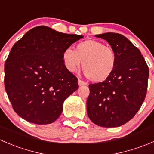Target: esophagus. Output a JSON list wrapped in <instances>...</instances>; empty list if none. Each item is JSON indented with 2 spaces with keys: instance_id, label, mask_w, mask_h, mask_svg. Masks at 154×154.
Instances as JSON below:
<instances>
[{
  "instance_id": "esophagus-1",
  "label": "esophagus",
  "mask_w": 154,
  "mask_h": 154,
  "mask_svg": "<svg viewBox=\"0 0 154 154\" xmlns=\"http://www.w3.org/2000/svg\"><path fill=\"white\" fill-rule=\"evenodd\" d=\"M86 83H85V82H83V80H78V85L80 86H85V85H86Z\"/></svg>"
}]
</instances>
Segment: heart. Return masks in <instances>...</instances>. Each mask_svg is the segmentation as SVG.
Wrapping results in <instances>:
<instances>
[{"mask_svg":"<svg viewBox=\"0 0 154 154\" xmlns=\"http://www.w3.org/2000/svg\"><path fill=\"white\" fill-rule=\"evenodd\" d=\"M62 61L70 72L78 71L83 63V69L89 80L101 83L107 80L117 65V55L114 50L96 40H86L71 49L64 50Z\"/></svg>","mask_w":154,"mask_h":154,"instance_id":"heart-1","label":"heart"}]
</instances>
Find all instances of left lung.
I'll return each instance as SVG.
<instances>
[{
	"mask_svg": "<svg viewBox=\"0 0 154 154\" xmlns=\"http://www.w3.org/2000/svg\"><path fill=\"white\" fill-rule=\"evenodd\" d=\"M95 37L111 46L117 55V65L107 80L89 85L87 114L98 126L118 127L133 118L142 105L149 68L140 50L122 34L108 32Z\"/></svg>",
	"mask_w": 154,
	"mask_h": 154,
	"instance_id": "obj_1",
	"label": "left lung"
}]
</instances>
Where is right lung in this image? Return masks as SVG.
Wrapping results in <instances>:
<instances>
[{"instance_id": "obj_1", "label": "right lung", "mask_w": 154, "mask_h": 154, "mask_svg": "<svg viewBox=\"0 0 154 154\" xmlns=\"http://www.w3.org/2000/svg\"><path fill=\"white\" fill-rule=\"evenodd\" d=\"M83 37L41 25L13 45L4 65V84L22 118L35 124L59 118L65 100L78 89L77 78L64 65L62 53Z\"/></svg>"}]
</instances>
